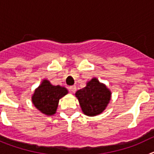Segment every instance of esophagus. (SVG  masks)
I'll list each match as a JSON object with an SVG mask.
<instances>
[{
    "label": "esophagus",
    "instance_id": "1",
    "mask_svg": "<svg viewBox=\"0 0 154 154\" xmlns=\"http://www.w3.org/2000/svg\"><path fill=\"white\" fill-rule=\"evenodd\" d=\"M69 89H70V92L75 93L76 91H77V87H76L75 85H73V86H70V88H69Z\"/></svg>",
    "mask_w": 154,
    "mask_h": 154
}]
</instances>
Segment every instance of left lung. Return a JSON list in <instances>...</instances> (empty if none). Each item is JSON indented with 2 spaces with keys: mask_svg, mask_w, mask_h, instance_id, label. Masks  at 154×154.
Listing matches in <instances>:
<instances>
[{
  "mask_svg": "<svg viewBox=\"0 0 154 154\" xmlns=\"http://www.w3.org/2000/svg\"><path fill=\"white\" fill-rule=\"evenodd\" d=\"M75 95L84 114L93 117L105 110L110 100L111 93L104 84L94 78L85 87L77 91Z\"/></svg>",
  "mask_w": 154,
  "mask_h": 154,
  "instance_id": "obj_1",
  "label": "left lung"
}]
</instances>
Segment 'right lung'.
<instances>
[{"mask_svg":"<svg viewBox=\"0 0 154 154\" xmlns=\"http://www.w3.org/2000/svg\"><path fill=\"white\" fill-rule=\"evenodd\" d=\"M67 90L60 86H54L47 80L35 90L32 102L37 109L46 115L54 114L59 100L67 94Z\"/></svg>","mask_w":154,"mask_h":154,"instance_id":"1","label":"right lung"}]
</instances>
